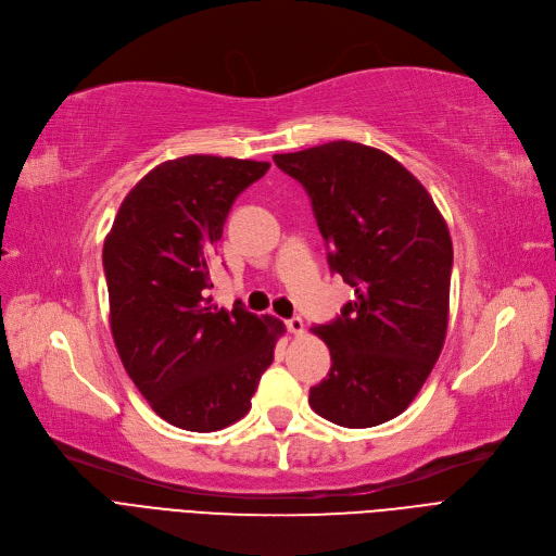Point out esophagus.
I'll return each instance as SVG.
<instances>
[{"mask_svg":"<svg viewBox=\"0 0 556 556\" xmlns=\"http://www.w3.org/2000/svg\"><path fill=\"white\" fill-rule=\"evenodd\" d=\"M286 329L291 331V333H302L304 331V320L302 318H291V320H286Z\"/></svg>","mask_w":556,"mask_h":556,"instance_id":"34e87169","label":"esophagus"}]
</instances>
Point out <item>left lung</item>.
I'll return each mask as SVG.
<instances>
[{
  "mask_svg": "<svg viewBox=\"0 0 556 556\" xmlns=\"http://www.w3.org/2000/svg\"><path fill=\"white\" fill-rule=\"evenodd\" d=\"M298 179L354 288L341 316L311 327L331 354L308 404L325 420L366 429L400 416L437 364L447 331L452 238L425 186L368 144L333 140L273 156Z\"/></svg>",
  "mask_w": 556,
  "mask_h": 556,
  "instance_id": "obj_1",
  "label": "left lung"
}]
</instances>
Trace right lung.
Returning a JSON list of instances; mask_svg holds the SVG:
<instances>
[{
    "mask_svg": "<svg viewBox=\"0 0 556 556\" xmlns=\"http://www.w3.org/2000/svg\"><path fill=\"white\" fill-rule=\"evenodd\" d=\"M270 163L192 154L156 165L104 240L111 333L142 397L186 431L243 418L286 331L236 302L211 304V258L231 204Z\"/></svg>",
    "mask_w": 556,
    "mask_h": 556,
    "instance_id": "obj_1",
    "label": "right lung"
}]
</instances>
